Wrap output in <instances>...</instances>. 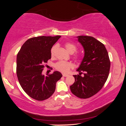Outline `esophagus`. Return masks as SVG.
Listing matches in <instances>:
<instances>
[{
    "label": "esophagus",
    "mask_w": 126,
    "mask_h": 126,
    "mask_svg": "<svg viewBox=\"0 0 126 126\" xmlns=\"http://www.w3.org/2000/svg\"><path fill=\"white\" fill-rule=\"evenodd\" d=\"M62 75H63V77H67V76H68V74H63Z\"/></svg>",
    "instance_id": "esophagus-1"
}]
</instances>
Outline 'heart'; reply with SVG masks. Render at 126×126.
I'll return each instance as SVG.
<instances>
[{"label":"heart","instance_id":"1","mask_svg":"<svg viewBox=\"0 0 126 126\" xmlns=\"http://www.w3.org/2000/svg\"><path fill=\"white\" fill-rule=\"evenodd\" d=\"M65 48L70 53H73L77 50L76 46L72 43H67L65 44ZM57 48V46H54L51 49V55H53L54 54L55 50ZM54 67L55 69L58 71L63 72V73H66L69 71L72 67V64L69 62L64 61H60L55 64Z\"/></svg>","mask_w":126,"mask_h":126}]
</instances>
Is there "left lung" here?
I'll use <instances>...</instances> for the list:
<instances>
[{
  "label": "left lung",
  "instance_id": "obj_1",
  "mask_svg": "<svg viewBox=\"0 0 126 126\" xmlns=\"http://www.w3.org/2000/svg\"><path fill=\"white\" fill-rule=\"evenodd\" d=\"M84 48V55L73 75L75 82L70 86L72 93L80 98H88L101 90L107 79L110 63L105 46L90 36L77 37ZM84 74L82 76L81 74Z\"/></svg>",
  "mask_w": 126,
  "mask_h": 126
}]
</instances>
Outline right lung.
<instances>
[{
	"instance_id": "obj_1",
	"label": "right lung",
	"mask_w": 126,
	"mask_h": 126,
	"mask_svg": "<svg viewBox=\"0 0 126 126\" xmlns=\"http://www.w3.org/2000/svg\"><path fill=\"white\" fill-rule=\"evenodd\" d=\"M61 36H40L28 39L16 57L19 82L29 96L37 101L48 99L54 93L56 83L62 77L58 71L42 74L44 63L51 58V49Z\"/></svg>"
}]
</instances>
